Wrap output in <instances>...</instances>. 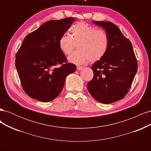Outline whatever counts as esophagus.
Returning <instances> with one entry per match:
<instances>
[{
    "label": "esophagus",
    "instance_id": "esophagus-1",
    "mask_svg": "<svg viewBox=\"0 0 151 151\" xmlns=\"http://www.w3.org/2000/svg\"><path fill=\"white\" fill-rule=\"evenodd\" d=\"M83 67H81V66L77 67V70H81L82 69H83Z\"/></svg>",
    "mask_w": 151,
    "mask_h": 151
}]
</instances>
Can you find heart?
<instances>
[{"label":"heart","mask_w":151,"mask_h":151,"mask_svg":"<svg viewBox=\"0 0 151 151\" xmlns=\"http://www.w3.org/2000/svg\"><path fill=\"white\" fill-rule=\"evenodd\" d=\"M77 45L78 50L68 57V61L81 65L89 61H98L106 55L109 40L106 32L84 22H79L71 28V36L65 34L59 39L58 46L65 55H70Z\"/></svg>","instance_id":"heart-1"}]
</instances>
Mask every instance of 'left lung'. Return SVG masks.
Listing matches in <instances>:
<instances>
[{"instance_id": "obj_1", "label": "left lung", "mask_w": 151, "mask_h": 151, "mask_svg": "<svg viewBox=\"0 0 151 151\" xmlns=\"http://www.w3.org/2000/svg\"><path fill=\"white\" fill-rule=\"evenodd\" d=\"M92 22L105 30L109 47L106 55L91 67L94 77L87 88L98 102L112 103L129 92L137 70V62L131 42L116 25L108 21Z\"/></svg>"}]
</instances>
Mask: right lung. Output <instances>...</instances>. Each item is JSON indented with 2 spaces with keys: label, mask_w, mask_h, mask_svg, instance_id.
I'll list each match as a JSON object with an SVG mask.
<instances>
[{
  "label": "right lung",
  "mask_w": 151,
  "mask_h": 151,
  "mask_svg": "<svg viewBox=\"0 0 151 151\" xmlns=\"http://www.w3.org/2000/svg\"><path fill=\"white\" fill-rule=\"evenodd\" d=\"M75 21L74 17L50 20L27 35L16 57V67L25 93L49 102L60 94L68 75L76 67L67 63L58 41Z\"/></svg>",
  "instance_id": "obj_1"
}]
</instances>
